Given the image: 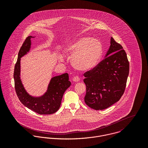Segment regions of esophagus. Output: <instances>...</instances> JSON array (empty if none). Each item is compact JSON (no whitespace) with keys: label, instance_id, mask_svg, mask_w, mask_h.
Here are the masks:
<instances>
[{"label":"esophagus","instance_id":"1","mask_svg":"<svg viewBox=\"0 0 148 148\" xmlns=\"http://www.w3.org/2000/svg\"><path fill=\"white\" fill-rule=\"evenodd\" d=\"M73 82H79L80 81V77H79V76H75V77H73Z\"/></svg>","mask_w":148,"mask_h":148}]
</instances>
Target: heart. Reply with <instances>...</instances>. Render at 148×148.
I'll return each instance as SVG.
<instances>
[{"label": "heart", "mask_w": 148, "mask_h": 148, "mask_svg": "<svg viewBox=\"0 0 148 148\" xmlns=\"http://www.w3.org/2000/svg\"><path fill=\"white\" fill-rule=\"evenodd\" d=\"M65 55L72 56L75 68L87 71L94 68L99 62L102 54L101 42L90 37H82L68 42L64 49Z\"/></svg>", "instance_id": "heart-1"}]
</instances>
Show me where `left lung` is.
<instances>
[{
  "label": "left lung",
  "instance_id": "8db88e82",
  "mask_svg": "<svg viewBox=\"0 0 148 148\" xmlns=\"http://www.w3.org/2000/svg\"><path fill=\"white\" fill-rule=\"evenodd\" d=\"M106 58L84 73L85 104L103 110L118 101L123 95L129 72L127 53L112 37Z\"/></svg>",
  "mask_w": 148,
  "mask_h": 148
}]
</instances>
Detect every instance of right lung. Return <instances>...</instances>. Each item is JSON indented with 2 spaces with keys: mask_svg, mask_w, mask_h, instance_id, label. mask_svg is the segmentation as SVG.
Listing matches in <instances>:
<instances>
[{
  "mask_svg": "<svg viewBox=\"0 0 148 148\" xmlns=\"http://www.w3.org/2000/svg\"><path fill=\"white\" fill-rule=\"evenodd\" d=\"M32 38L29 36L25 39L18 53L14 72L15 92L21 103L28 109L39 114H53L59 109L64 93L71 83L68 74L65 73L53 77L47 92L40 97H32L25 92L20 79V62L21 57L29 50Z\"/></svg>",
  "mask_w": 148,
  "mask_h": 148,
  "instance_id": "right-lung-1",
  "label": "right lung"
}]
</instances>
